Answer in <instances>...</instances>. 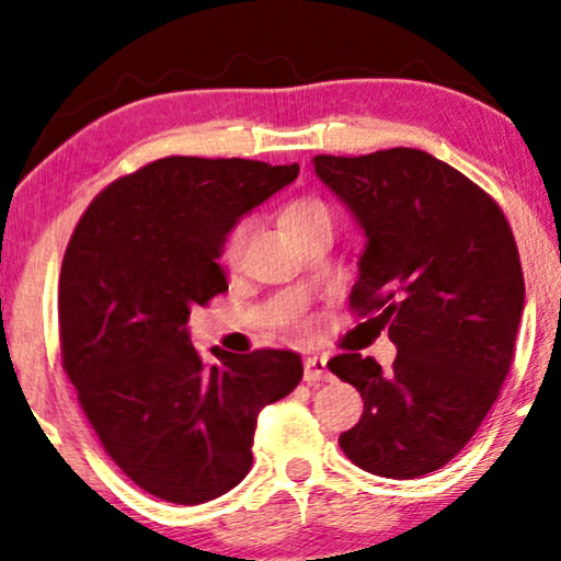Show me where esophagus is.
<instances>
[{
  "mask_svg": "<svg viewBox=\"0 0 561 561\" xmlns=\"http://www.w3.org/2000/svg\"><path fill=\"white\" fill-rule=\"evenodd\" d=\"M304 378L308 383L329 381L331 374H329V366H325V358L323 356H308L306 364H304Z\"/></svg>",
  "mask_w": 561,
  "mask_h": 561,
  "instance_id": "34e87169",
  "label": "esophagus"
}]
</instances>
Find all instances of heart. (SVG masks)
I'll use <instances>...</instances> for the list:
<instances>
[{"instance_id":"obj_1","label":"heart","mask_w":561,"mask_h":561,"mask_svg":"<svg viewBox=\"0 0 561 561\" xmlns=\"http://www.w3.org/2000/svg\"><path fill=\"white\" fill-rule=\"evenodd\" d=\"M280 220L290 236L298 240V238H304L308 230H313L318 222L331 220V208L323 201H318V197H296V201H290L286 208H283ZM248 232H251V220L248 218H240L232 222L226 236H222V243H220L222 263L226 265L238 263V257L245 248Z\"/></svg>"}]
</instances>
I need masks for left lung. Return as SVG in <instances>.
<instances>
[{"instance_id": "obj_1", "label": "left lung", "mask_w": 561, "mask_h": 561, "mask_svg": "<svg viewBox=\"0 0 561 561\" xmlns=\"http://www.w3.org/2000/svg\"><path fill=\"white\" fill-rule=\"evenodd\" d=\"M313 168L368 238L351 310L399 348L389 370L360 353L329 360L364 399L339 444L376 477H424L471 442L512 368L524 310L514 232L494 197L424 150L316 154Z\"/></svg>"}]
</instances>
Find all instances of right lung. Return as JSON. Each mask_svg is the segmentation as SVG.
<instances>
[{
  "label": "right lung",
  "instance_id": "add662e5",
  "mask_svg": "<svg viewBox=\"0 0 561 561\" xmlns=\"http://www.w3.org/2000/svg\"><path fill=\"white\" fill-rule=\"evenodd\" d=\"M296 178V162L172 154L107 185L67 243L62 368L102 449L152 496L193 506L240 484L257 413L304 378L293 351L208 366L187 335L191 310L228 290L222 236Z\"/></svg>",
  "mask_w": 561,
  "mask_h": 561
}]
</instances>
